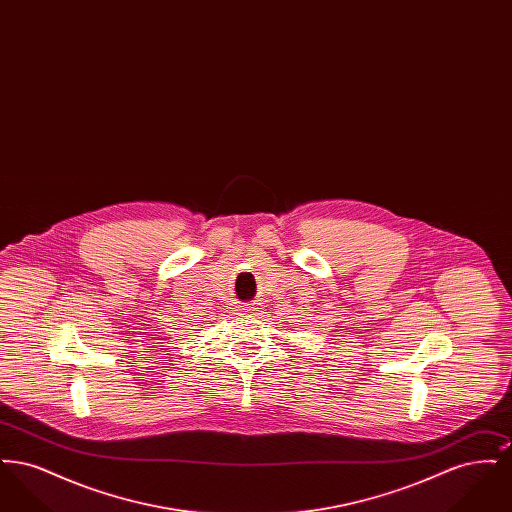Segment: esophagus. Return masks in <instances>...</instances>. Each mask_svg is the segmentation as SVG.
I'll return each instance as SVG.
<instances>
[{"instance_id": "34e87169", "label": "esophagus", "mask_w": 512, "mask_h": 512, "mask_svg": "<svg viewBox=\"0 0 512 512\" xmlns=\"http://www.w3.org/2000/svg\"><path fill=\"white\" fill-rule=\"evenodd\" d=\"M240 313H242L244 317H259V315H261V307H259V303H249V305H244V307L240 309Z\"/></svg>"}]
</instances>
